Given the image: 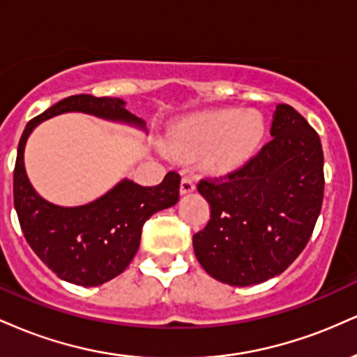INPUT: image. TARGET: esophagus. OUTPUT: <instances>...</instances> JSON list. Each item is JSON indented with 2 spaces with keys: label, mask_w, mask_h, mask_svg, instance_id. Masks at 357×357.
Wrapping results in <instances>:
<instances>
[{
  "label": "esophagus",
  "mask_w": 357,
  "mask_h": 357,
  "mask_svg": "<svg viewBox=\"0 0 357 357\" xmlns=\"http://www.w3.org/2000/svg\"><path fill=\"white\" fill-rule=\"evenodd\" d=\"M195 183H192V179L191 178H183L181 179V184H179V192H181V195H188V192H192L195 191Z\"/></svg>",
  "instance_id": "34e87169"
}]
</instances>
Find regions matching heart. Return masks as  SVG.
Returning <instances> with one entry per match:
<instances>
[{"instance_id":"heart-1","label":"heart","mask_w":357,"mask_h":357,"mask_svg":"<svg viewBox=\"0 0 357 357\" xmlns=\"http://www.w3.org/2000/svg\"><path fill=\"white\" fill-rule=\"evenodd\" d=\"M265 137V121L258 110L218 109L192 116L169 132L171 151L198 158L206 171L228 174L255 155Z\"/></svg>"}]
</instances>
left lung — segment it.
Masks as SVG:
<instances>
[{
  "mask_svg": "<svg viewBox=\"0 0 357 357\" xmlns=\"http://www.w3.org/2000/svg\"><path fill=\"white\" fill-rule=\"evenodd\" d=\"M272 141L240 169L198 183L210 220L192 235L208 275L245 287L278 275L312 235L324 198L319 134L296 109L278 104Z\"/></svg>",
  "mask_w": 357,
  "mask_h": 357,
  "instance_id": "1",
  "label": "left lung"
}]
</instances>
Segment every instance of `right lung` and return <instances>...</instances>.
<instances>
[{
  "instance_id": "obj_1",
  "label": "right lung",
  "mask_w": 357,
  "mask_h": 357,
  "mask_svg": "<svg viewBox=\"0 0 357 357\" xmlns=\"http://www.w3.org/2000/svg\"><path fill=\"white\" fill-rule=\"evenodd\" d=\"M63 112H85L144 127L124 107V100L70 96L56 102L24 127L13 171V199L20 227L40 260L61 280L96 287L122 273L136 255L142 227L154 213L178 203L181 176L169 171L158 186H139L124 179L107 195L84 206L48 203L31 188L24 173L23 151L31 130L42 121Z\"/></svg>"
}]
</instances>
